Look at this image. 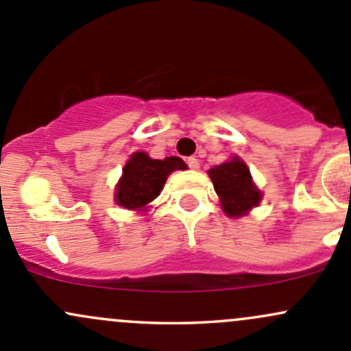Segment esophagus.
Segmentation results:
<instances>
[{"label": "esophagus", "instance_id": "obj_1", "mask_svg": "<svg viewBox=\"0 0 351 351\" xmlns=\"http://www.w3.org/2000/svg\"><path fill=\"white\" fill-rule=\"evenodd\" d=\"M187 165H189V169H192V171H197L199 160L195 159V157H189V159H187Z\"/></svg>", "mask_w": 351, "mask_h": 351}]
</instances>
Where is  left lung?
Masks as SVG:
<instances>
[{
  "mask_svg": "<svg viewBox=\"0 0 351 351\" xmlns=\"http://www.w3.org/2000/svg\"><path fill=\"white\" fill-rule=\"evenodd\" d=\"M207 174L219 195L226 216L241 217L261 202V191L254 186L250 169L239 157L209 169Z\"/></svg>",
  "mask_w": 351,
  "mask_h": 351,
  "instance_id": "obj_1",
  "label": "left lung"
}]
</instances>
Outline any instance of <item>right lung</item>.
Segmentation results:
<instances>
[{
  "label": "right lung",
  "mask_w": 351,
  "mask_h": 351,
  "mask_svg": "<svg viewBox=\"0 0 351 351\" xmlns=\"http://www.w3.org/2000/svg\"><path fill=\"white\" fill-rule=\"evenodd\" d=\"M186 167L180 157H165L159 160L150 159L145 152L132 154L115 187V202L123 209L144 213L164 189L167 177Z\"/></svg>",
  "instance_id": "add662e5"
}]
</instances>
